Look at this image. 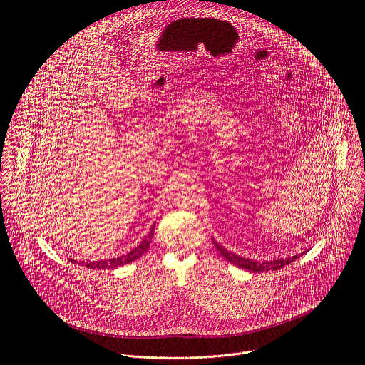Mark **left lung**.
Returning a JSON list of instances; mask_svg holds the SVG:
<instances>
[{
  "instance_id": "8db88e82",
  "label": "left lung",
  "mask_w": 365,
  "mask_h": 365,
  "mask_svg": "<svg viewBox=\"0 0 365 365\" xmlns=\"http://www.w3.org/2000/svg\"><path fill=\"white\" fill-rule=\"evenodd\" d=\"M214 245L217 247V250L220 251V254L227 259V262L235 264L240 269L248 270V272H254V273H262V272H273V270H279L290 263H293L296 258H299V255H293V257H287V258H277V259H270V262H255V259H250V258H244L241 255H237L231 251H227V248H224L221 244H218L214 238H212ZM306 251H303L300 255H303Z\"/></svg>"
}]
</instances>
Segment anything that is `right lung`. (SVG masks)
<instances>
[{"label": "right lung", "instance_id": "obj_1", "mask_svg": "<svg viewBox=\"0 0 365 365\" xmlns=\"http://www.w3.org/2000/svg\"><path fill=\"white\" fill-rule=\"evenodd\" d=\"M154 235V225L151 227L148 235L137 245L134 247L130 252L124 254V255H120L117 258H110V259H99V262H91V263H83V262H79L81 266H85L88 269H92V270H106V269H117V267H121V266H125L128 263H133L135 262L137 258H140L150 247V242H151V238ZM71 263H76V259H72L71 258Z\"/></svg>", "mask_w": 365, "mask_h": 365}]
</instances>
